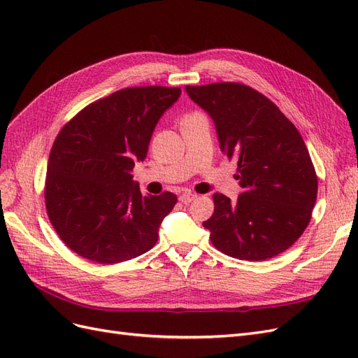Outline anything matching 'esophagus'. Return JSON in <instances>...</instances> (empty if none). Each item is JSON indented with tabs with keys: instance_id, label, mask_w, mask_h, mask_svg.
<instances>
[{
	"instance_id": "34e87169",
	"label": "esophagus",
	"mask_w": 358,
	"mask_h": 358,
	"mask_svg": "<svg viewBox=\"0 0 358 358\" xmlns=\"http://www.w3.org/2000/svg\"><path fill=\"white\" fill-rule=\"evenodd\" d=\"M196 199H197V194H191V192L182 194V196L179 197L180 203H183V204H189L192 200H196Z\"/></svg>"
}]
</instances>
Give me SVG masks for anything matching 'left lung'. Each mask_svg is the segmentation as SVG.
<instances>
[{
  "mask_svg": "<svg viewBox=\"0 0 358 358\" xmlns=\"http://www.w3.org/2000/svg\"><path fill=\"white\" fill-rule=\"evenodd\" d=\"M215 124L221 152L237 162L236 201L215 192L204 229L216 249L259 262L284 252L305 231L318 179L297 128L263 94L241 83L185 86Z\"/></svg>",
  "mask_w": 358,
  "mask_h": 358,
  "instance_id": "left-lung-1",
  "label": "left lung"
}]
</instances>
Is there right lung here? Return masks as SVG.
I'll return each instance as SVG.
<instances>
[{
    "label": "right lung",
    "mask_w": 358,
    "mask_h": 358,
    "mask_svg": "<svg viewBox=\"0 0 358 358\" xmlns=\"http://www.w3.org/2000/svg\"><path fill=\"white\" fill-rule=\"evenodd\" d=\"M180 96L179 88L142 86L110 94L76 115L52 146L46 209L71 251L100 264L152 249L175 194L143 196L133 180L154 129Z\"/></svg>",
    "instance_id": "1"
}]
</instances>
